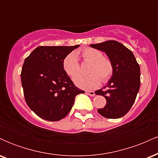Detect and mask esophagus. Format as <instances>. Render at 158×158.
<instances>
[{"instance_id":"obj_1","label":"esophagus","mask_w":158,"mask_h":158,"mask_svg":"<svg viewBox=\"0 0 158 158\" xmlns=\"http://www.w3.org/2000/svg\"><path fill=\"white\" fill-rule=\"evenodd\" d=\"M86 94H88V95L90 96V97H94V96L95 95V93H94V91H87Z\"/></svg>"}]
</instances>
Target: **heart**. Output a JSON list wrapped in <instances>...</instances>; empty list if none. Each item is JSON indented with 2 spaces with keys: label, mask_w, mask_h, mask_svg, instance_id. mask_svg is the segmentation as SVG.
Instances as JSON below:
<instances>
[{
  "label": "heart",
  "mask_w": 158,
  "mask_h": 158,
  "mask_svg": "<svg viewBox=\"0 0 158 158\" xmlns=\"http://www.w3.org/2000/svg\"><path fill=\"white\" fill-rule=\"evenodd\" d=\"M81 57L85 61L91 63L88 68V75H78L73 79V81L79 88L85 90H91L97 88L101 80L106 82L113 74V65L111 61L100 50L94 48H86L81 50ZM63 69L69 77H73L79 72V61L77 54L70 52L65 56L62 62Z\"/></svg>",
  "instance_id": "heart-1"
}]
</instances>
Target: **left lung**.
Returning <instances> with one entry per match:
<instances>
[{
  "mask_svg": "<svg viewBox=\"0 0 158 158\" xmlns=\"http://www.w3.org/2000/svg\"><path fill=\"white\" fill-rule=\"evenodd\" d=\"M90 47L105 52L113 65V74L103 88L95 92L106 99L104 108L98 109L102 117L117 119L131 109L140 85V69L129 49L117 41H106Z\"/></svg>",
  "mask_w": 158,
  "mask_h": 158,
  "instance_id": "obj_1",
  "label": "left lung"
}]
</instances>
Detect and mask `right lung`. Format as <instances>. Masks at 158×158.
<instances>
[{"mask_svg":"<svg viewBox=\"0 0 158 158\" xmlns=\"http://www.w3.org/2000/svg\"><path fill=\"white\" fill-rule=\"evenodd\" d=\"M79 47L41 46L23 62L21 78L25 100L45 120L64 118L71 110L75 97L85 93L74 85L62 66L65 56Z\"/></svg>","mask_w":158,"mask_h":158,"instance_id":"obj_1","label":"right lung"}]
</instances>
